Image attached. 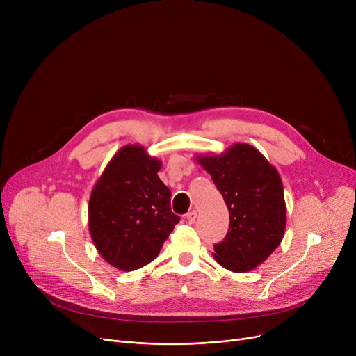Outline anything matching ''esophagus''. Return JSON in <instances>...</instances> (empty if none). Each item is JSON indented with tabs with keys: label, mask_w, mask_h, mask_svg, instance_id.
Returning a JSON list of instances; mask_svg holds the SVG:
<instances>
[{
	"label": "esophagus",
	"mask_w": 356,
	"mask_h": 356,
	"mask_svg": "<svg viewBox=\"0 0 356 356\" xmlns=\"http://www.w3.org/2000/svg\"><path fill=\"white\" fill-rule=\"evenodd\" d=\"M196 218H197V212L196 211H192V212H189L188 215H186V219H188L189 223H193L196 220Z\"/></svg>",
	"instance_id": "obj_1"
}]
</instances>
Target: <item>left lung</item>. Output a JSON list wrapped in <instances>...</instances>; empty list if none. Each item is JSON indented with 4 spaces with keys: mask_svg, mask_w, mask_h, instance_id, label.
Here are the masks:
<instances>
[{
    "mask_svg": "<svg viewBox=\"0 0 356 356\" xmlns=\"http://www.w3.org/2000/svg\"><path fill=\"white\" fill-rule=\"evenodd\" d=\"M196 160L212 176L229 211V229L225 239L213 245L215 259L229 271L254 270L284 236L286 202L278 172L245 143Z\"/></svg>",
    "mask_w": 356,
    "mask_h": 356,
    "instance_id": "8db88e82",
    "label": "left lung"
}]
</instances>
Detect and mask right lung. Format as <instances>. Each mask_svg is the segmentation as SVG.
I'll return each instance as SVG.
<instances>
[{"mask_svg": "<svg viewBox=\"0 0 356 356\" xmlns=\"http://www.w3.org/2000/svg\"><path fill=\"white\" fill-rule=\"evenodd\" d=\"M161 161L145 148L124 145L89 197V232L102 258L122 271L147 266L180 220L170 189L157 176Z\"/></svg>", "mask_w": 356, "mask_h": 356, "instance_id": "1", "label": "right lung"}]
</instances>
